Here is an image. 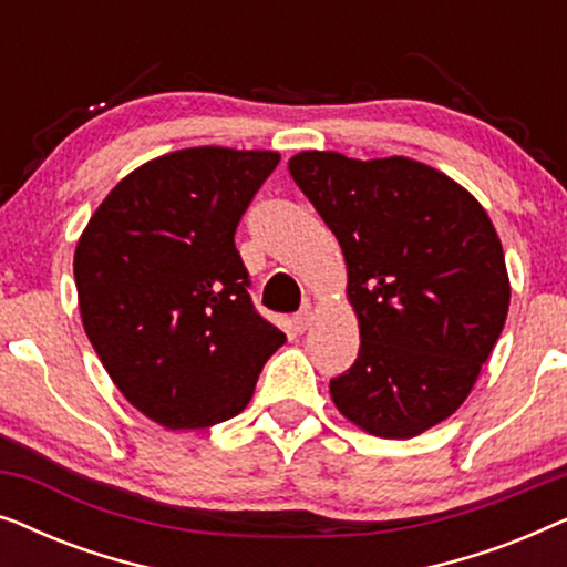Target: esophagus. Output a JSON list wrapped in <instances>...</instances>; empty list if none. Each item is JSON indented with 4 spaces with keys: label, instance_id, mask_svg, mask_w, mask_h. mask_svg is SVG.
<instances>
[{
    "label": "esophagus",
    "instance_id": "34e87169",
    "mask_svg": "<svg viewBox=\"0 0 567 567\" xmlns=\"http://www.w3.org/2000/svg\"><path fill=\"white\" fill-rule=\"evenodd\" d=\"M309 324H312V309H301V312L297 315V317H293V330H297V332H305L307 328H309Z\"/></svg>",
    "mask_w": 567,
    "mask_h": 567
}]
</instances>
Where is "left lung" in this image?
<instances>
[{"instance_id":"1","label":"left lung","mask_w":567,"mask_h":567,"mask_svg":"<svg viewBox=\"0 0 567 567\" xmlns=\"http://www.w3.org/2000/svg\"><path fill=\"white\" fill-rule=\"evenodd\" d=\"M289 173L338 237L359 359L336 408L382 439H413L467 400L506 324L501 239L462 185L408 157L301 152Z\"/></svg>"}]
</instances>
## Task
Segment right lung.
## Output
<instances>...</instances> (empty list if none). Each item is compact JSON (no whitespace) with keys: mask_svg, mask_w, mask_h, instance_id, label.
Returning <instances> with one entry per match:
<instances>
[{"mask_svg":"<svg viewBox=\"0 0 567 567\" xmlns=\"http://www.w3.org/2000/svg\"><path fill=\"white\" fill-rule=\"evenodd\" d=\"M278 152L193 146L123 177L74 252L82 324L113 384L165 429L243 413L286 336L262 320L235 231Z\"/></svg>","mask_w":567,"mask_h":567,"instance_id":"1","label":"right lung"}]
</instances>
